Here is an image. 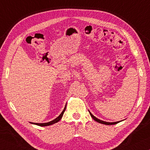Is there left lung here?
Returning <instances> with one entry per match:
<instances>
[{
    "instance_id": "1",
    "label": "left lung",
    "mask_w": 150,
    "mask_h": 150,
    "mask_svg": "<svg viewBox=\"0 0 150 150\" xmlns=\"http://www.w3.org/2000/svg\"><path fill=\"white\" fill-rule=\"evenodd\" d=\"M89 113H90V115H91V117H92L95 121L98 122V123H100V124H106V125H113V124H117V123L119 122H105V121L100 120H99V119L96 118L95 117V116H94L92 115V114H91V113L90 112H89Z\"/></svg>"
}]
</instances>
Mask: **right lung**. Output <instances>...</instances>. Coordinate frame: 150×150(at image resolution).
I'll list each match as a JSON object with an SVG mask.
<instances>
[{
  "mask_svg": "<svg viewBox=\"0 0 150 150\" xmlns=\"http://www.w3.org/2000/svg\"><path fill=\"white\" fill-rule=\"evenodd\" d=\"M65 109H66V106H65V107L64 108V109H63V110L62 112L60 114V115H59V116H58L57 118L54 119V120H52V121H51V122H46V123H32V124H36V125L40 126H50V125H52V124H55V123L57 122H59V121L61 120V118H62V116H63V113H64Z\"/></svg>",
  "mask_w": 150,
  "mask_h": 150,
  "instance_id": "obj_1",
  "label": "right lung"
}]
</instances>
